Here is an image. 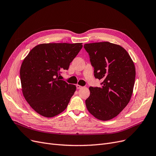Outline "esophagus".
Listing matches in <instances>:
<instances>
[{"instance_id":"esophagus-1","label":"esophagus","mask_w":156,"mask_h":156,"mask_svg":"<svg viewBox=\"0 0 156 156\" xmlns=\"http://www.w3.org/2000/svg\"><path fill=\"white\" fill-rule=\"evenodd\" d=\"M76 88H77V89H81V88H83V86H80V85H79V84H77V85H76Z\"/></svg>"}]
</instances>
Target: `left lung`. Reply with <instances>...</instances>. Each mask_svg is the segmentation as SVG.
<instances>
[{"label":"left lung","mask_w":156,"mask_h":156,"mask_svg":"<svg viewBox=\"0 0 156 156\" xmlns=\"http://www.w3.org/2000/svg\"><path fill=\"white\" fill-rule=\"evenodd\" d=\"M94 76L102 80L101 87L90 86L86 105L97 119L109 120L126 108L133 94L135 66L127 52L108 41L84 44Z\"/></svg>","instance_id":"8db88e82"}]
</instances>
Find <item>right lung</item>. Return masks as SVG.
Returning <instances> with one entry per match:
<instances>
[{
	"label": "right lung",
	"instance_id": "obj_1",
	"mask_svg": "<svg viewBox=\"0 0 156 156\" xmlns=\"http://www.w3.org/2000/svg\"><path fill=\"white\" fill-rule=\"evenodd\" d=\"M83 45L43 43L34 47L24 59L20 76L23 95L38 114L53 117L67 107L76 86L60 80Z\"/></svg>",
	"mask_w": 156,
	"mask_h": 156
}]
</instances>
